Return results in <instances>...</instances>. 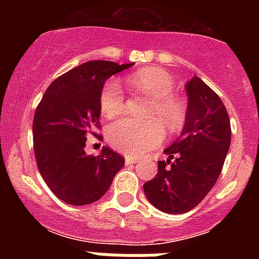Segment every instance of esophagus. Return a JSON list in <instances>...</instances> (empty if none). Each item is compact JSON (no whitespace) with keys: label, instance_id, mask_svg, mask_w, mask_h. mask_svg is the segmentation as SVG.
<instances>
[{"label":"esophagus","instance_id":"esophagus-1","mask_svg":"<svg viewBox=\"0 0 259 259\" xmlns=\"http://www.w3.org/2000/svg\"><path fill=\"white\" fill-rule=\"evenodd\" d=\"M139 162V159L137 158H132V157H125V163L127 164H135Z\"/></svg>","mask_w":259,"mask_h":259}]
</instances>
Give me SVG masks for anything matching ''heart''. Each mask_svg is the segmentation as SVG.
I'll return each instance as SVG.
<instances>
[{
  "mask_svg": "<svg viewBox=\"0 0 259 259\" xmlns=\"http://www.w3.org/2000/svg\"><path fill=\"white\" fill-rule=\"evenodd\" d=\"M132 83L145 93L153 102L146 118L149 120L139 122L125 118L107 128V141L114 149L128 155L144 154L162 143L164 127L170 132L179 131L187 116L184 104L175 96L172 76L166 71L155 67H146L134 75ZM100 110L109 119L119 116L124 110V93L116 79L107 80L100 93Z\"/></svg>",
  "mask_w": 259,
  "mask_h": 259,
  "instance_id": "obj_1",
  "label": "heart"
}]
</instances>
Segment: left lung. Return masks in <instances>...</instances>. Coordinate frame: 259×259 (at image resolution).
Returning <instances> with one entry per match:
<instances>
[{
    "label": "left lung",
    "instance_id": "8db88e82",
    "mask_svg": "<svg viewBox=\"0 0 259 259\" xmlns=\"http://www.w3.org/2000/svg\"><path fill=\"white\" fill-rule=\"evenodd\" d=\"M185 91L188 107L184 128L164 149L154 179L144 184L146 198L167 214H184L206 197L218 180L231 144V123L219 96L198 76Z\"/></svg>",
    "mask_w": 259,
    "mask_h": 259
}]
</instances>
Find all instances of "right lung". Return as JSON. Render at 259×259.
<instances>
[{"label": "right lung", "mask_w": 259, "mask_h": 259, "mask_svg": "<svg viewBox=\"0 0 259 259\" xmlns=\"http://www.w3.org/2000/svg\"><path fill=\"white\" fill-rule=\"evenodd\" d=\"M134 66L89 61L57 77L45 91L33 116V150L42 179L59 200L83 206L96 202L124 166L120 154L104 148L87 154V137L97 136L100 93L111 75Z\"/></svg>", "instance_id": "1"}]
</instances>
